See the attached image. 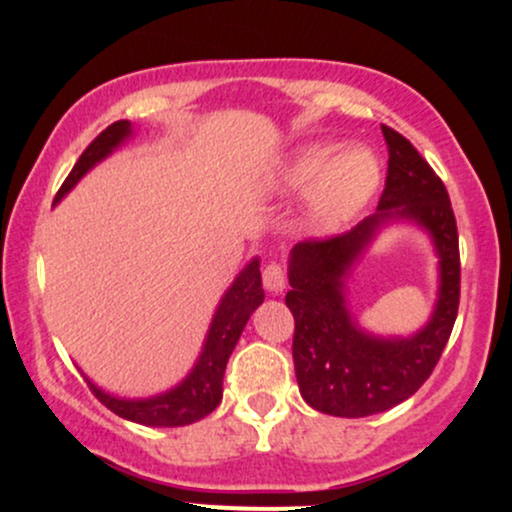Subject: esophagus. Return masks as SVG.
I'll return each mask as SVG.
<instances>
[{
	"label": "esophagus",
	"instance_id": "1",
	"mask_svg": "<svg viewBox=\"0 0 512 512\" xmlns=\"http://www.w3.org/2000/svg\"><path fill=\"white\" fill-rule=\"evenodd\" d=\"M262 284L264 289L272 293H281L286 289V269L279 262H269L262 269Z\"/></svg>",
	"mask_w": 512,
	"mask_h": 512
}]
</instances>
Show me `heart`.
<instances>
[{"instance_id":"1","label":"heart","mask_w":512,"mask_h":512,"mask_svg":"<svg viewBox=\"0 0 512 512\" xmlns=\"http://www.w3.org/2000/svg\"><path fill=\"white\" fill-rule=\"evenodd\" d=\"M378 180L380 168L370 151L354 149L337 156V146L310 144L281 166L276 187L281 192H303L313 186L305 216L310 226L330 231L349 221L373 197Z\"/></svg>"}]
</instances>
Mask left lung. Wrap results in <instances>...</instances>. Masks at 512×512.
<instances>
[{
  "label": "left lung",
  "mask_w": 512,
  "mask_h": 512,
  "mask_svg": "<svg viewBox=\"0 0 512 512\" xmlns=\"http://www.w3.org/2000/svg\"><path fill=\"white\" fill-rule=\"evenodd\" d=\"M387 178L378 211L342 236L303 240L291 250L286 305L296 320L293 366L301 395L322 414H380L404 402L436 368L460 305V243L443 180L407 137L383 125ZM419 222L439 255V301L424 331L375 338L345 308L343 279L387 220Z\"/></svg>",
  "instance_id": "obj_1"
}]
</instances>
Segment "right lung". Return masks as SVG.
<instances>
[{
	"label": "right lung",
	"mask_w": 512,
	"mask_h": 512,
	"mask_svg": "<svg viewBox=\"0 0 512 512\" xmlns=\"http://www.w3.org/2000/svg\"><path fill=\"white\" fill-rule=\"evenodd\" d=\"M132 137V125L127 120H117L110 127H105L91 144L86 146L84 154L74 163L72 173L62 182L60 192H57L55 202L67 195L69 190L91 170L96 163H101L105 156ZM264 301L262 291V274L260 260H252L248 267L236 276L231 289L223 293L219 308H216L214 320H211L207 342H204L202 354H199L195 368L190 370L185 380L173 390L163 392V395L149 399H120L108 395L101 387L93 385L86 378L88 387L98 402L105 404L110 411H115L122 419L134 421L142 426H187L195 421L204 419L221 404L223 395V373H226V363L236 349L243 327L248 325L250 315Z\"/></svg>",
	"instance_id": "add662e5"
}]
</instances>
